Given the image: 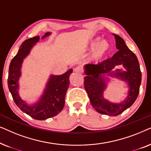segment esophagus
I'll list each match as a JSON object with an SVG mask.
<instances>
[{"instance_id": "1", "label": "esophagus", "mask_w": 151, "mask_h": 151, "mask_svg": "<svg viewBox=\"0 0 151 151\" xmlns=\"http://www.w3.org/2000/svg\"><path fill=\"white\" fill-rule=\"evenodd\" d=\"M73 71L76 72V73H81L82 72V70L80 67H76L73 69Z\"/></svg>"}]
</instances>
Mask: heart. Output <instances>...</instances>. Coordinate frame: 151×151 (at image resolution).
I'll list each match as a JSON object with an SVG mask.
<instances>
[{
	"mask_svg": "<svg viewBox=\"0 0 151 151\" xmlns=\"http://www.w3.org/2000/svg\"><path fill=\"white\" fill-rule=\"evenodd\" d=\"M100 36L92 39L86 47V50L91 51L88 61L92 63H99L108 58L112 52V45L107 39L101 40Z\"/></svg>",
	"mask_w": 151,
	"mask_h": 151,
	"instance_id": "heart-1",
	"label": "heart"
}]
</instances>
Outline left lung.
Listing matches in <instances>:
<instances>
[{
  "label": "left lung",
  "mask_w": 151,
  "mask_h": 151,
  "mask_svg": "<svg viewBox=\"0 0 151 151\" xmlns=\"http://www.w3.org/2000/svg\"><path fill=\"white\" fill-rule=\"evenodd\" d=\"M115 38L118 51L111 58L102 63L84 66V88L87 93L91 104L101 114L117 116L131 106L137 99L142 81L139 64L135 53L128 48L124 40L120 36L113 34ZM122 65L124 71L115 69ZM108 76L124 81L128 84V96L120 103H113L104 98V92L109 81Z\"/></svg>",
  "instance_id": "8db88e82"
}]
</instances>
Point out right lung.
I'll list each match as a JSON object with an SVG mask.
<instances>
[{"label": "right lung", "mask_w": 151, "mask_h": 151, "mask_svg": "<svg viewBox=\"0 0 151 151\" xmlns=\"http://www.w3.org/2000/svg\"><path fill=\"white\" fill-rule=\"evenodd\" d=\"M51 32H47L42 37L44 39ZM40 40V36L27 39L20 45L17 54L12 60L9 67L8 87L16 104L22 112L38 120H45L58 114L65 106L66 92L69 85V76L73 72L70 69L62 75H51L43 93L38 100L29 104L20 98L18 93L19 79L21 76V67L24 59L29 54L32 47Z\"/></svg>", "instance_id": "obj_1"}]
</instances>
